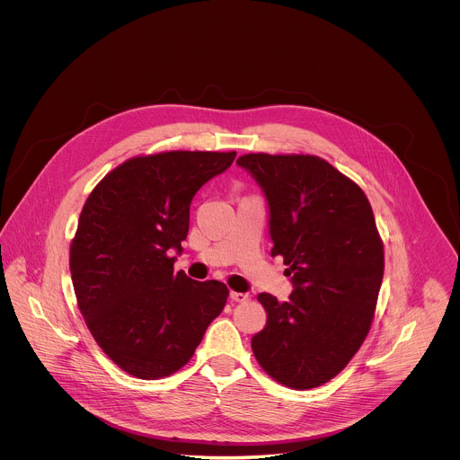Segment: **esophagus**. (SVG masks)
Here are the masks:
<instances>
[{"label":"esophagus","mask_w":460,"mask_h":460,"mask_svg":"<svg viewBox=\"0 0 460 460\" xmlns=\"http://www.w3.org/2000/svg\"><path fill=\"white\" fill-rule=\"evenodd\" d=\"M230 297H232V301H235V303H246V301H250L252 299V296L248 294V292H230Z\"/></svg>","instance_id":"obj_1"}]
</instances>
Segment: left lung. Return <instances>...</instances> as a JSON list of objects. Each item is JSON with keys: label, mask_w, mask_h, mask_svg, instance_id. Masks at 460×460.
<instances>
[{"label": "left lung", "mask_w": 460, "mask_h": 460, "mask_svg": "<svg viewBox=\"0 0 460 460\" xmlns=\"http://www.w3.org/2000/svg\"><path fill=\"white\" fill-rule=\"evenodd\" d=\"M237 164L269 205L270 255H281L294 292L259 294L265 328L252 338L259 365L292 390L323 386L365 341L385 274V248L370 201L317 155L246 154Z\"/></svg>", "instance_id": "obj_1"}]
</instances>
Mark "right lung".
<instances>
[{
	"instance_id": "add662e5",
	"label": "right lung",
	"mask_w": 460,
	"mask_h": 460,
	"mask_svg": "<svg viewBox=\"0 0 460 460\" xmlns=\"http://www.w3.org/2000/svg\"><path fill=\"white\" fill-rule=\"evenodd\" d=\"M237 152L172 150L128 159L86 198L70 243L79 312L97 345L124 372L161 379L195 354L223 312L225 283L173 272L198 190Z\"/></svg>"
}]
</instances>
